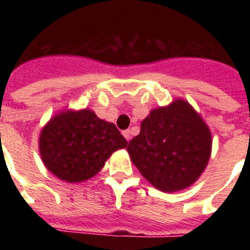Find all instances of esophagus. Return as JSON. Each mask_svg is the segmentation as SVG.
I'll return each mask as SVG.
<instances>
[{"mask_svg": "<svg viewBox=\"0 0 250 250\" xmlns=\"http://www.w3.org/2000/svg\"><path fill=\"white\" fill-rule=\"evenodd\" d=\"M123 135L127 141H130V139H131V131H130V130H124Z\"/></svg>", "mask_w": 250, "mask_h": 250, "instance_id": "obj_1", "label": "esophagus"}]
</instances>
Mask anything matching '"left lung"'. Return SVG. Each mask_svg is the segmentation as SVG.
I'll use <instances>...</instances> for the list:
<instances>
[{"label": "left lung", "instance_id": "8db88e82", "mask_svg": "<svg viewBox=\"0 0 250 250\" xmlns=\"http://www.w3.org/2000/svg\"><path fill=\"white\" fill-rule=\"evenodd\" d=\"M126 150L150 184L174 193L202 175L210 158L211 134L190 104L178 99L151 110Z\"/></svg>", "mask_w": 250, "mask_h": 250}]
</instances>
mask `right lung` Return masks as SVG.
<instances>
[{
	"mask_svg": "<svg viewBox=\"0 0 250 250\" xmlns=\"http://www.w3.org/2000/svg\"><path fill=\"white\" fill-rule=\"evenodd\" d=\"M126 145L115 124L101 120L89 109L55 115L41 130L39 141L45 167L67 183L95 176L112 152Z\"/></svg>",
	"mask_w": 250,
	"mask_h": 250,
	"instance_id": "right-lung-1",
	"label": "right lung"
}]
</instances>
